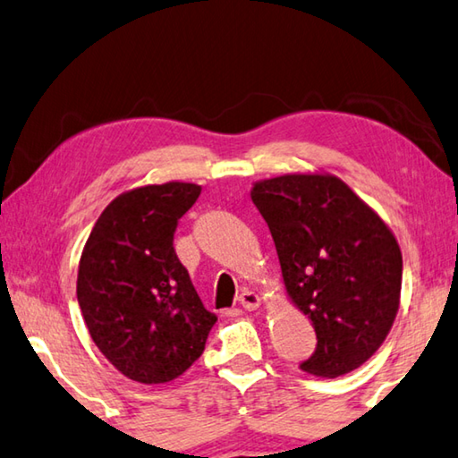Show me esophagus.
Masks as SVG:
<instances>
[{"instance_id":"34e87169","label":"esophagus","mask_w":458,"mask_h":458,"mask_svg":"<svg viewBox=\"0 0 458 458\" xmlns=\"http://www.w3.org/2000/svg\"><path fill=\"white\" fill-rule=\"evenodd\" d=\"M238 301H240V305L246 309V311H257V309L260 307V297L252 291H244L242 294H240Z\"/></svg>"}]
</instances>
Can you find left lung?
<instances>
[{
	"label": "left lung",
	"mask_w": 458,
	"mask_h": 458,
	"mask_svg": "<svg viewBox=\"0 0 458 458\" xmlns=\"http://www.w3.org/2000/svg\"><path fill=\"white\" fill-rule=\"evenodd\" d=\"M273 234L286 297L309 317L317 350L301 369L339 377L358 369L390 333L400 309L402 250L390 226L327 172L252 183Z\"/></svg>",
	"instance_id": "8db88e82"
}]
</instances>
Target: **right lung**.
I'll return each mask as SVG.
<instances>
[{
  "label": "right lung",
  "mask_w": 458,
  "mask_h": 458,
  "mask_svg": "<svg viewBox=\"0 0 458 458\" xmlns=\"http://www.w3.org/2000/svg\"><path fill=\"white\" fill-rule=\"evenodd\" d=\"M199 191L188 182L123 191L82 248L76 297L84 323L100 353L139 384L180 377L218 321L174 248L177 220Z\"/></svg>",
  "instance_id": "obj_1"
}]
</instances>
